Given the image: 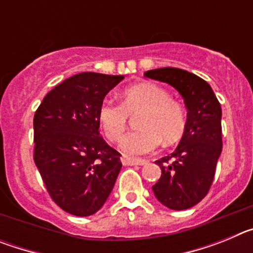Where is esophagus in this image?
I'll return each instance as SVG.
<instances>
[{
	"label": "esophagus",
	"mask_w": 253,
	"mask_h": 253,
	"mask_svg": "<svg viewBox=\"0 0 253 253\" xmlns=\"http://www.w3.org/2000/svg\"><path fill=\"white\" fill-rule=\"evenodd\" d=\"M122 162L124 166H143V165H146L147 161L146 160H131V158H128V157H123Z\"/></svg>",
	"instance_id": "34e87169"
}]
</instances>
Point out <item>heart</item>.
Segmentation results:
<instances>
[{
  "mask_svg": "<svg viewBox=\"0 0 253 253\" xmlns=\"http://www.w3.org/2000/svg\"><path fill=\"white\" fill-rule=\"evenodd\" d=\"M139 114L137 130L122 140V151L126 156H142L163 144H173L182 138L187 128L185 107L163 87L153 82H139L122 92L120 104L104 101L99 109V124L110 142H118L128 126L129 116Z\"/></svg>",
  "mask_w": 253,
  "mask_h": 253,
  "instance_id": "heart-1",
  "label": "heart"
}]
</instances>
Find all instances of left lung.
Segmentation results:
<instances>
[{"label": "left lung", "mask_w": 253, "mask_h": 253, "mask_svg": "<svg viewBox=\"0 0 253 253\" xmlns=\"http://www.w3.org/2000/svg\"><path fill=\"white\" fill-rule=\"evenodd\" d=\"M144 76L175 87L187 107V128L177 148L156 161L162 175L152 186L158 202L185 210L202 202L213 184L222 153V107L211 87L180 68L151 69Z\"/></svg>", "instance_id": "8db88e82"}]
</instances>
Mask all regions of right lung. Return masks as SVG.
<instances>
[{
  "label": "right lung",
  "mask_w": 253,
  "mask_h": 253,
  "mask_svg": "<svg viewBox=\"0 0 253 253\" xmlns=\"http://www.w3.org/2000/svg\"><path fill=\"white\" fill-rule=\"evenodd\" d=\"M124 76L84 72L46 93L34 115V162L53 202L88 216L105 204L120 169L119 152L100 135L99 109Z\"/></svg>",
  "instance_id": "right-lung-1"
}]
</instances>
